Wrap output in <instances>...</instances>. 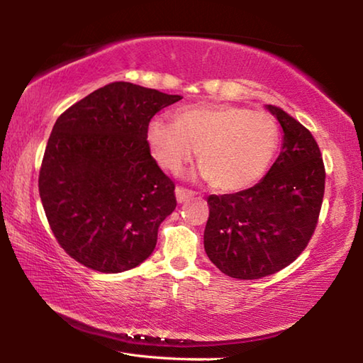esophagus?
<instances>
[{
  "label": "esophagus",
  "instance_id": "1",
  "mask_svg": "<svg viewBox=\"0 0 363 363\" xmlns=\"http://www.w3.org/2000/svg\"><path fill=\"white\" fill-rule=\"evenodd\" d=\"M195 195L194 190L186 189V187H176V199L179 203H184V201H187L189 199H192Z\"/></svg>",
  "mask_w": 363,
  "mask_h": 363
}]
</instances>
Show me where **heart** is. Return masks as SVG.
Here are the masks:
<instances>
[{
    "mask_svg": "<svg viewBox=\"0 0 363 363\" xmlns=\"http://www.w3.org/2000/svg\"><path fill=\"white\" fill-rule=\"evenodd\" d=\"M147 140L169 173H179L196 152L201 174L223 192L255 184L272 163L280 144L277 120L232 104H199L179 108L173 123L150 121Z\"/></svg>",
    "mask_w": 363,
    "mask_h": 363,
    "instance_id": "obj_1",
    "label": "heart"
}]
</instances>
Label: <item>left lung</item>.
I'll use <instances>...</instances> for the list:
<instances>
[{
	"label": "left lung",
	"mask_w": 363,
	"mask_h": 363,
	"mask_svg": "<svg viewBox=\"0 0 363 363\" xmlns=\"http://www.w3.org/2000/svg\"><path fill=\"white\" fill-rule=\"evenodd\" d=\"M284 145L264 179L237 194L210 195L205 251L232 279L267 277L296 259L318 223L325 164L312 133L280 107Z\"/></svg>",
	"instance_id": "obj_1"
}]
</instances>
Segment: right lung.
Instances as JSON below:
<instances>
[{
	"label": "right lung",
	"mask_w": 363,
	"mask_h": 363,
	"mask_svg": "<svg viewBox=\"0 0 363 363\" xmlns=\"http://www.w3.org/2000/svg\"><path fill=\"white\" fill-rule=\"evenodd\" d=\"M181 99L115 82L57 118L38 190L54 237L77 262L116 274L155 250L158 227L177 201L173 179L150 155L147 128L153 115Z\"/></svg>",
	"instance_id": "1"
}]
</instances>
